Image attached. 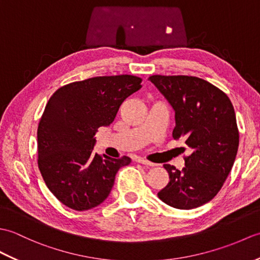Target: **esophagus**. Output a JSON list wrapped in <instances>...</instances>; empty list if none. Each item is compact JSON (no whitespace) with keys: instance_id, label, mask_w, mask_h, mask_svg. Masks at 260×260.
I'll list each match as a JSON object with an SVG mask.
<instances>
[{"instance_id":"esophagus-1","label":"esophagus","mask_w":260,"mask_h":260,"mask_svg":"<svg viewBox=\"0 0 260 260\" xmlns=\"http://www.w3.org/2000/svg\"><path fill=\"white\" fill-rule=\"evenodd\" d=\"M137 162L143 164V165H146V167H155V165H156L155 163L147 161V159H145V158H139V159H137Z\"/></svg>"}]
</instances>
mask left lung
Masks as SVG:
<instances>
[{
	"instance_id": "8db88e82",
	"label": "left lung",
	"mask_w": 260,
	"mask_h": 260,
	"mask_svg": "<svg viewBox=\"0 0 260 260\" xmlns=\"http://www.w3.org/2000/svg\"><path fill=\"white\" fill-rule=\"evenodd\" d=\"M175 112L172 136L192 153L181 171L164 164L170 181L157 193L169 206L190 210L217 196L233 169L239 131L229 97L218 87L193 76H151Z\"/></svg>"
}]
</instances>
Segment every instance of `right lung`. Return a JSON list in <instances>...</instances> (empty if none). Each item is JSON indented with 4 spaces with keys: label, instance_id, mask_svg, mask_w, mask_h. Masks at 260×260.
Wrapping results in <instances>:
<instances>
[{
    "label": "right lung",
    "instance_id": "1",
    "mask_svg": "<svg viewBox=\"0 0 260 260\" xmlns=\"http://www.w3.org/2000/svg\"><path fill=\"white\" fill-rule=\"evenodd\" d=\"M132 75L93 77L60 87L38 126V167L48 189L68 208L84 211L106 200L128 156L93 153L95 133L113 123L119 106L142 88Z\"/></svg>",
    "mask_w": 260,
    "mask_h": 260
}]
</instances>
